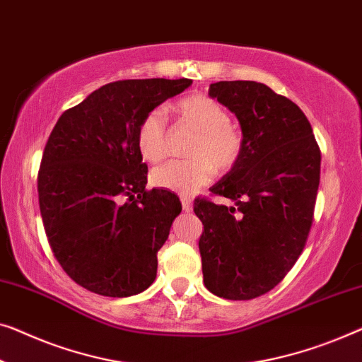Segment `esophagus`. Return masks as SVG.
I'll use <instances>...</instances> for the list:
<instances>
[{"instance_id":"esophagus-1","label":"esophagus","mask_w":362,"mask_h":362,"mask_svg":"<svg viewBox=\"0 0 362 362\" xmlns=\"http://www.w3.org/2000/svg\"><path fill=\"white\" fill-rule=\"evenodd\" d=\"M181 204H182V209H185L186 212H191V211H192V201H191V197L181 196Z\"/></svg>"}]
</instances>
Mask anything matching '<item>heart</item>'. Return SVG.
Listing matches in <instances>:
<instances>
[{
	"mask_svg": "<svg viewBox=\"0 0 362 362\" xmlns=\"http://www.w3.org/2000/svg\"><path fill=\"white\" fill-rule=\"evenodd\" d=\"M181 122L197 132L187 155L189 160H173L151 173V182L161 189L192 194L212 180L214 170L227 173L242 158L243 134L230 124V116L216 99L191 94L176 104ZM137 146L144 158L158 163L168 153V124L161 109H153L140 120Z\"/></svg>",
	"mask_w": 362,
	"mask_h": 362,
	"instance_id": "heart-1",
	"label": "heart"
}]
</instances>
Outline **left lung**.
<instances>
[{"instance_id": "left-lung-1", "label": "left lung", "mask_w": 362, "mask_h": 362, "mask_svg": "<svg viewBox=\"0 0 362 362\" xmlns=\"http://www.w3.org/2000/svg\"><path fill=\"white\" fill-rule=\"evenodd\" d=\"M209 96L237 116L245 148L211 189L235 206L194 201L204 225V284L228 300H250L274 289L305 248L320 185V146L300 107L263 83H212Z\"/></svg>"}]
</instances>
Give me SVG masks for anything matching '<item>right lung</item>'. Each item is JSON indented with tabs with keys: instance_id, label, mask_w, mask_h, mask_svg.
<instances>
[{
	"instance_id": "add662e5",
	"label": "right lung",
	"mask_w": 362,
	"mask_h": 362,
	"mask_svg": "<svg viewBox=\"0 0 362 362\" xmlns=\"http://www.w3.org/2000/svg\"><path fill=\"white\" fill-rule=\"evenodd\" d=\"M192 80L107 83L57 120L37 175L39 207L54 256L78 286L106 297L148 289L180 197L146 191L140 120Z\"/></svg>"
}]
</instances>
